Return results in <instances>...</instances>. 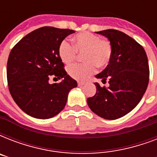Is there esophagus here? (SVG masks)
Masks as SVG:
<instances>
[{"instance_id":"1","label":"esophagus","mask_w":157,"mask_h":157,"mask_svg":"<svg viewBox=\"0 0 157 157\" xmlns=\"http://www.w3.org/2000/svg\"><path fill=\"white\" fill-rule=\"evenodd\" d=\"M77 85H78V86H83L84 85H85V83H84V82H80V81H78V82H77Z\"/></svg>"}]
</instances>
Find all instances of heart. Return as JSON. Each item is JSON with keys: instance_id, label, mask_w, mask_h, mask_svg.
Returning a JSON list of instances; mask_svg holds the SVG:
<instances>
[{"instance_id": "obj_1", "label": "heart", "mask_w": 157, "mask_h": 157, "mask_svg": "<svg viewBox=\"0 0 157 157\" xmlns=\"http://www.w3.org/2000/svg\"><path fill=\"white\" fill-rule=\"evenodd\" d=\"M73 45L63 40L59 46V55L64 63L74 61L77 53L82 55L84 63H75L67 67V73L76 81H86L95 71L96 66L104 67L112 56V45L108 40L89 32L79 33L72 39Z\"/></svg>"}]
</instances>
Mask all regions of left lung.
<instances>
[{"instance_id":"obj_1","label":"left lung","mask_w":157,"mask_h":157,"mask_svg":"<svg viewBox=\"0 0 157 157\" xmlns=\"http://www.w3.org/2000/svg\"><path fill=\"white\" fill-rule=\"evenodd\" d=\"M109 40L112 56L107 67L96 75V94L87 98L91 111L106 120H116L131 112L143 98L149 81L148 60L144 47L125 33L114 30L96 32Z\"/></svg>"}]
</instances>
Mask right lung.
<instances>
[{
	"label": "right lung",
	"instance_id": "add662e5",
	"mask_svg": "<svg viewBox=\"0 0 157 157\" xmlns=\"http://www.w3.org/2000/svg\"><path fill=\"white\" fill-rule=\"evenodd\" d=\"M73 30L43 27L16 44L7 62V81L12 98L31 117L49 119L63 109L76 81L67 75L59 55V44ZM50 76L63 78L50 84Z\"/></svg>",
	"mask_w": 157,
	"mask_h": 157
}]
</instances>
